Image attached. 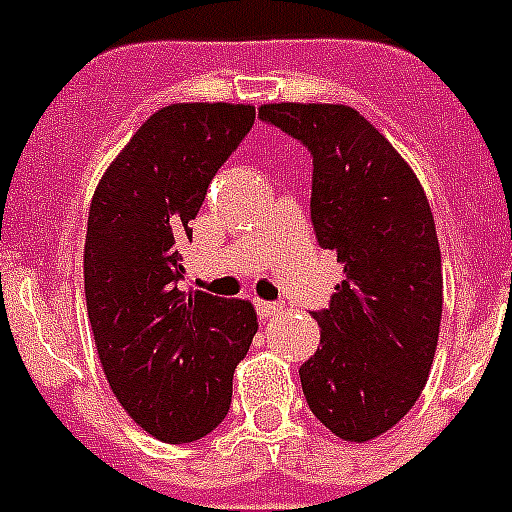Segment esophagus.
Segmentation results:
<instances>
[{
  "label": "esophagus",
  "mask_w": 512,
  "mask_h": 512,
  "mask_svg": "<svg viewBox=\"0 0 512 512\" xmlns=\"http://www.w3.org/2000/svg\"><path fill=\"white\" fill-rule=\"evenodd\" d=\"M256 313H259V318H272L277 316V313H282V305L266 303V300H256Z\"/></svg>",
  "instance_id": "34e87169"
}]
</instances>
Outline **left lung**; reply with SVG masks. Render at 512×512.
<instances>
[{
  "label": "left lung",
  "mask_w": 512,
  "mask_h": 512,
  "mask_svg": "<svg viewBox=\"0 0 512 512\" xmlns=\"http://www.w3.org/2000/svg\"><path fill=\"white\" fill-rule=\"evenodd\" d=\"M269 124L313 155L310 220L344 264L329 308L313 313L321 347L300 383L318 422L347 443L391 430L425 388L443 316V266L425 189L360 111L269 103Z\"/></svg>",
  "instance_id": "left-lung-1"
}]
</instances>
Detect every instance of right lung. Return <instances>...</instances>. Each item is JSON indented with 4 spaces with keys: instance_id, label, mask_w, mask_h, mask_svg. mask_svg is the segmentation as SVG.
<instances>
[{
    "instance_id": "obj_1",
    "label": "right lung",
    "mask_w": 512,
    "mask_h": 512,
    "mask_svg": "<svg viewBox=\"0 0 512 512\" xmlns=\"http://www.w3.org/2000/svg\"><path fill=\"white\" fill-rule=\"evenodd\" d=\"M253 119L243 103L160 108L90 204L85 300L100 365L129 417L163 443H194L220 425L259 329L248 300L178 290L189 222Z\"/></svg>"
}]
</instances>
